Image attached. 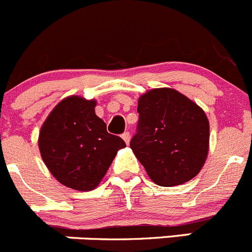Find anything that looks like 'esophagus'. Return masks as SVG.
Returning a JSON list of instances; mask_svg holds the SVG:
<instances>
[{"instance_id": "34e87169", "label": "esophagus", "mask_w": 252, "mask_h": 252, "mask_svg": "<svg viewBox=\"0 0 252 252\" xmlns=\"http://www.w3.org/2000/svg\"><path fill=\"white\" fill-rule=\"evenodd\" d=\"M123 139L125 141L126 144L129 143V138H131V134H129V132H125V133H123Z\"/></svg>"}]
</instances>
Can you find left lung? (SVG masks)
<instances>
[{
    "label": "left lung",
    "mask_w": 252,
    "mask_h": 252,
    "mask_svg": "<svg viewBox=\"0 0 252 252\" xmlns=\"http://www.w3.org/2000/svg\"><path fill=\"white\" fill-rule=\"evenodd\" d=\"M137 133L129 147L153 183L176 186L201 171L210 148L205 111L173 88H156L138 99Z\"/></svg>",
    "instance_id": "obj_1"
}]
</instances>
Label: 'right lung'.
<instances>
[{"instance_id":"add662e5","label":"right lung","mask_w":252,"mask_h":252,"mask_svg":"<svg viewBox=\"0 0 252 252\" xmlns=\"http://www.w3.org/2000/svg\"><path fill=\"white\" fill-rule=\"evenodd\" d=\"M96 101L71 95L60 101L39 132V151L59 183L78 191L100 184L119 149L126 143L106 131L95 115Z\"/></svg>"}]
</instances>
